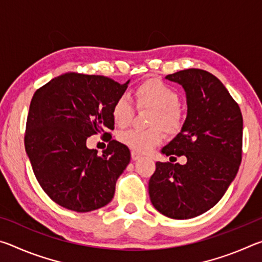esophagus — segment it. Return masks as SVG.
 I'll use <instances>...</instances> for the list:
<instances>
[{"mask_svg":"<svg viewBox=\"0 0 262 262\" xmlns=\"http://www.w3.org/2000/svg\"><path fill=\"white\" fill-rule=\"evenodd\" d=\"M130 155H132V159H133V161H137V159L142 157L141 154H139L137 151H134V150H133V151L130 152Z\"/></svg>","mask_w":262,"mask_h":262,"instance_id":"obj_1","label":"esophagus"}]
</instances>
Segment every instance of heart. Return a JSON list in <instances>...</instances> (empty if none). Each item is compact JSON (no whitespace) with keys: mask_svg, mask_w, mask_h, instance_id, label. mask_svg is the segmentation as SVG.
<instances>
[{"mask_svg":"<svg viewBox=\"0 0 262 262\" xmlns=\"http://www.w3.org/2000/svg\"><path fill=\"white\" fill-rule=\"evenodd\" d=\"M136 104L140 107L154 108L150 117V129H128L119 134L118 139L137 152H148L164 139L163 130L176 133L183 123V113L179 107L180 97L173 88L161 79L150 78L135 89ZM134 114V106L126 95L119 96L112 106V118L119 127H126Z\"/></svg>","mask_w":262,"mask_h":262,"instance_id":"b5f03b06","label":"heart"}]
</instances>
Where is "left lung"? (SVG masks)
Wrapping results in <instances>:
<instances>
[{"label": "left lung", "instance_id": "1", "mask_svg": "<svg viewBox=\"0 0 262 262\" xmlns=\"http://www.w3.org/2000/svg\"><path fill=\"white\" fill-rule=\"evenodd\" d=\"M165 78L184 88L187 117L162 154L185 156L187 162H157L149 196L161 214L188 220L214 207L236 177L242 162L243 115L223 83L206 70L185 69Z\"/></svg>", "mask_w": 262, "mask_h": 262}]
</instances>
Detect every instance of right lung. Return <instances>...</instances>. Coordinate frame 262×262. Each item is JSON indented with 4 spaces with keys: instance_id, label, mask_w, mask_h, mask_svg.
I'll list each match as a JSON object with an SVG mask.
<instances>
[{
    "instance_id": "obj_1",
    "label": "right lung",
    "mask_w": 262,
    "mask_h": 262,
    "mask_svg": "<svg viewBox=\"0 0 262 262\" xmlns=\"http://www.w3.org/2000/svg\"><path fill=\"white\" fill-rule=\"evenodd\" d=\"M128 83L67 73L33 95L25 150L39 185L61 207L86 212L113 199L115 183L130 161L129 149L111 137L98 156L97 150L86 147V139L111 135L105 129H114L112 106Z\"/></svg>"
}]
</instances>
